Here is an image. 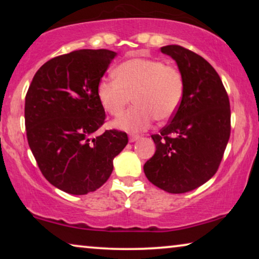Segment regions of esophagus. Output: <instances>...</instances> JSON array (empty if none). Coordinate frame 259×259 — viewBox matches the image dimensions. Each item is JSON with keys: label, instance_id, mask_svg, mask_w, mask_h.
Masks as SVG:
<instances>
[{"label": "esophagus", "instance_id": "esophagus-1", "mask_svg": "<svg viewBox=\"0 0 259 259\" xmlns=\"http://www.w3.org/2000/svg\"><path fill=\"white\" fill-rule=\"evenodd\" d=\"M139 139H140L139 136H130V141H131V143H134V141H137V140H139Z\"/></svg>", "mask_w": 259, "mask_h": 259}]
</instances>
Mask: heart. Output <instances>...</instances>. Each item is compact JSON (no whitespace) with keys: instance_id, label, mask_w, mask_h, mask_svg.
Returning <instances> with one entry per match:
<instances>
[{"instance_id":"b5f03b06","label":"heart","mask_w":259,"mask_h":259,"mask_svg":"<svg viewBox=\"0 0 259 259\" xmlns=\"http://www.w3.org/2000/svg\"><path fill=\"white\" fill-rule=\"evenodd\" d=\"M114 79L98 84V99L102 108L113 116L121 115L130 102L136 106L115 120L113 126L127 132H139L153 120H167L182 102L184 82L176 67L157 59H131L114 69Z\"/></svg>"}]
</instances>
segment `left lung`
<instances>
[{"label": "left lung", "mask_w": 259, "mask_h": 259, "mask_svg": "<svg viewBox=\"0 0 259 259\" xmlns=\"http://www.w3.org/2000/svg\"><path fill=\"white\" fill-rule=\"evenodd\" d=\"M160 51L178 66L184 94L171 121L152 136L155 153L144 172L159 189L185 193L217 172L231 130L230 102L218 73L200 55L176 45Z\"/></svg>", "instance_id": "8db88e82"}]
</instances>
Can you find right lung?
Here are the masks:
<instances>
[{
	"label": "right lung",
	"instance_id": "add662e5",
	"mask_svg": "<svg viewBox=\"0 0 259 259\" xmlns=\"http://www.w3.org/2000/svg\"><path fill=\"white\" fill-rule=\"evenodd\" d=\"M115 56L108 49L60 55L37 70L27 92L28 144L45 178L63 192L81 196L101 187L128 143L115 130L94 136L105 121L98 84Z\"/></svg>",
	"mask_w": 259,
	"mask_h": 259
}]
</instances>
